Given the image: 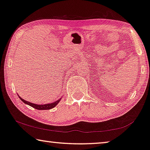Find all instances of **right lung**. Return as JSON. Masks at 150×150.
<instances>
[{"label": "right lung", "mask_w": 150, "mask_h": 150, "mask_svg": "<svg viewBox=\"0 0 150 150\" xmlns=\"http://www.w3.org/2000/svg\"><path fill=\"white\" fill-rule=\"evenodd\" d=\"M19 98H20V99H21V100H22V101H23V102H24V103L26 104L30 105V106H32V107H33V108L37 109V110H49V109L53 108L54 107H55L56 106H57V104L60 102V100H61V99H59V100H57V102H53V103H51V104L39 105V104H35L31 103V102H27L26 100H23L21 98H20V97H19Z\"/></svg>", "instance_id": "1"}]
</instances>
